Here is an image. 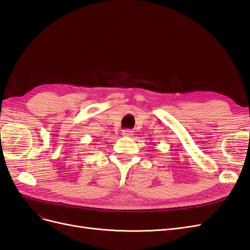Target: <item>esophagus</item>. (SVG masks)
<instances>
[{"mask_svg":"<svg viewBox=\"0 0 250 250\" xmlns=\"http://www.w3.org/2000/svg\"><path fill=\"white\" fill-rule=\"evenodd\" d=\"M122 135H123V137H125V138H131L132 135H133V133H132L131 130L126 129V130L122 131Z\"/></svg>","mask_w":250,"mask_h":250,"instance_id":"obj_1","label":"esophagus"}]
</instances>
